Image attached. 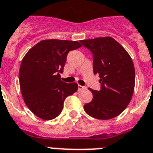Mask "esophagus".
I'll return each mask as SVG.
<instances>
[{
  "instance_id": "1",
  "label": "esophagus",
  "mask_w": 153,
  "mask_h": 153,
  "mask_svg": "<svg viewBox=\"0 0 153 153\" xmlns=\"http://www.w3.org/2000/svg\"><path fill=\"white\" fill-rule=\"evenodd\" d=\"M84 89H87V87H84V86L79 85V87H78V90H79V91H82V90H84Z\"/></svg>"
}]
</instances>
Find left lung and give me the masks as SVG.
<instances>
[{"label": "left lung", "instance_id": "left-lung-1", "mask_svg": "<svg viewBox=\"0 0 153 153\" xmlns=\"http://www.w3.org/2000/svg\"><path fill=\"white\" fill-rule=\"evenodd\" d=\"M93 54L94 74L100 75V91L89 88L91 102L84 111L99 120L116 117L131 101L135 87V68L131 57L123 46L111 37L81 40Z\"/></svg>", "mask_w": 153, "mask_h": 153}]
</instances>
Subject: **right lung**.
<instances>
[{
	"mask_svg": "<svg viewBox=\"0 0 153 153\" xmlns=\"http://www.w3.org/2000/svg\"><path fill=\"white\" fill-rule=\"evenodd\" d=\"M81 46L76 41L42 40L22 59L19 70L21 92L28 108L39 118H56L62 111L65 99L77 91L76 82H64L60 74L69 52Z\"/></svg>",
	"mask_w": 153,
	"mask_h": 153,
	"instance_id": "obj_1",
	"label": "right lung"
}]
</instances>
